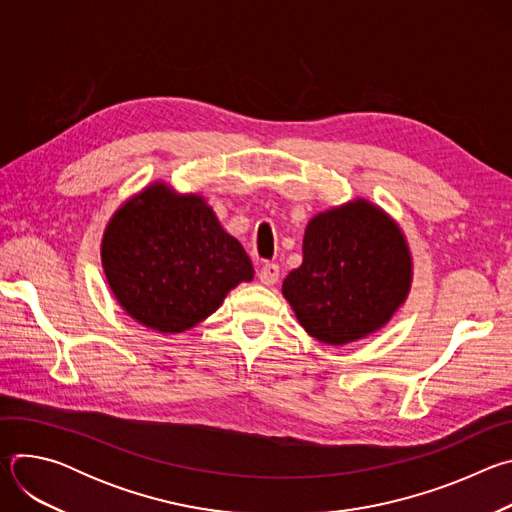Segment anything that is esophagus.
<instances>
[{"instance_id": "1", "label": "esophagus", "mask_w": 512, "mask_h": 512, "mask_svg": "<svg viewBox=\"0 0 512 512\" xmlns=\"http://www.w3.org/2000/svg\"><path fill=\"white\" fill-rule=\"evenodd\" d=\"M279 279V267L275 263H265L259 271V281L263 285H275Z\"/></svg>"}]
</instances>
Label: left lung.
<instances>
[{"label": "left lung", "mask_w": 512, "mask_h": 512, "mask_svg": "<svg viewBox=\"0 0 512 512\" xmlns=\"http://www.w3.org/2000/svg\"><path fill=\"white\" fill-rule=\"evenodd\" d=\"M304 261L281 294L320 344L344 346L379 332L405 304L413 255L395 218L367 198H352L310 218Z\"/></svg>", "instance_id": "left-lung-1"}]
</instances>
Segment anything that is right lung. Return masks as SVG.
<instances>
[{"label":"right lung","mask_w":512,"mask_h":512,"mask_svg":"<svg viewBox=\"0 0 512 512\" xmlns=\"http://www.w3.org/2000/svg\"><path fill=\"white\" fill-rule=\"evenodd\" d=\"M101 263L117 304L137 324L180 334L225 302L253 265L206 198L156 180L109 218Z\"/></svg>","instance_id":"add662e5"}]
</instances>
